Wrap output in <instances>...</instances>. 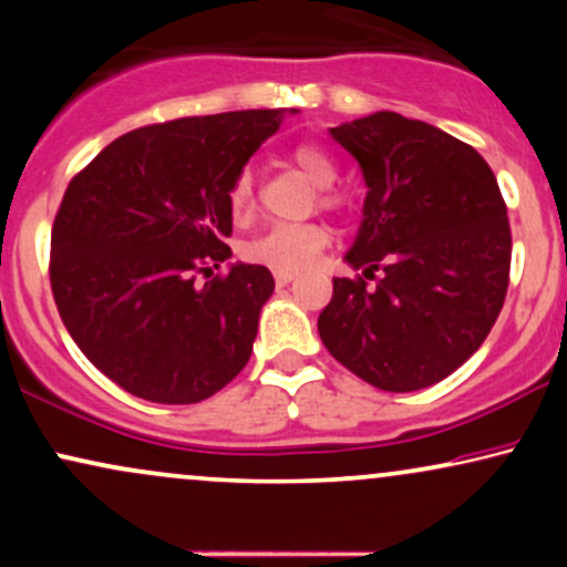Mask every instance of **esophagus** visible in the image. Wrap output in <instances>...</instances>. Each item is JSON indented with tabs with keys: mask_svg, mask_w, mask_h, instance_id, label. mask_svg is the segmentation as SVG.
Here are the masks:
<instances>
[{
	"mask_svg": "<svg viewBox=\"0 0 567 567\" xmlns=\"http://www.w3.org/2000/svg\"><path fill=\"white\" fill-rule=\"evenodd\" d=\"M298 275L296 271H275V282H277V288H285V285H290L292 279H296Z\"/></svg>",
	"mask_w": 567,
	"mask_h": 567,
	"instance_id": "34e87169",
	"label": "esophagus"
}]
</instances>
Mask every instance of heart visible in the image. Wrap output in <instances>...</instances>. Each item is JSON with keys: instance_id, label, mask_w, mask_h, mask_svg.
<instances>
[{"instance_id": "1", "label": "heart", "mask_w": 567, "mask_h": 567, "mask_svg": "<svg viewBox=\"0 0 567 567\" xmlns=\"http://www.w3.org/2000/svg\"><path fill=\"white\" fill-rule=\"evenodd\" d=\"M290 162L315 186L330 188L336 184L338 167L322 148L303 143V146L292 148ZM226 205H229L234 220L250 218L252 207H256L250 171L234 175L229 192H226ZM322 205L336 207L338 199L333 194H322ZM324 245H328V231L320 224H275L258 234L256 239H250L245 245L243 256L250 264L266 266L271 271H301L320 256Z\"/></svg>"}]
</instances>
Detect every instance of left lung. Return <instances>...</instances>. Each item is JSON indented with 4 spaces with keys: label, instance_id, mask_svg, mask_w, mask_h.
<instances>
[{
    "label": "left lung",
    "instance_id": "left-lung-1",
    "mask_svg": "<svg viewBox=\"0 0 567 567\" xmlns=\"http://www.w3.org/2000/svg\"><path fill=\"white\" fill-rule=\"evenodd\" d=\"M368 197L317 328L324 349L383 392H415L483 347L509 288L512 231L496 175L445 130L375 112L330 127Z\"/></svg>",
    "mask_w": 567,
    "mask_h": 567
}]
</instances>
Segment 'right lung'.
<instances>
[{
	"label": "right lung",
	"mask_w": 567,
	"mask_h": 567,
	"mask_svg": "<svg viewBox=\"0 0 567 567\" xmlns=\"http://www.w3.org/2000/svg\"><path fill=\"white\" fill-rule=\"evenodd\" d=\"M282 114L138 127L71 178L50 239L53 298L82 354L125 392L192 405L250 360L271 271L234 264L205 285L197 277L231 258L226 192Z\"/></svg>",
	"instance_id": "right-lung-1"
}]
</instances>
